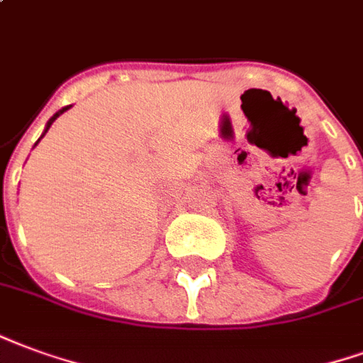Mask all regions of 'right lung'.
I'll return each mask as SVG.
<instances>
[{
  "label": "right lung",
  "mask_w": 363,
  "mask_h": 363,
  "mask_svg": "<svg viewBox=\"0 0 363 363\" xmlns=\"http://www.w3.org/2000/svg\"><path fill=\"white\" fill-rule=\"evenodd\" d=\"M69 107H71V106H67V107H63V109H59L57 113L53 115L52 119L48 121V125H45V130H44V134H45V133H48V128L52 127V125H53V121L57 119V117H59V115H61V113H65V111H67V109H69ZM44 134H42V136H40V140H42V138H44ZM40 140H38V142H40ZM38 142H36V144H38ZM36 144H34V146H36Z\"/></svg>",
  "instance_id": "obj_1"
}]
</instances>
